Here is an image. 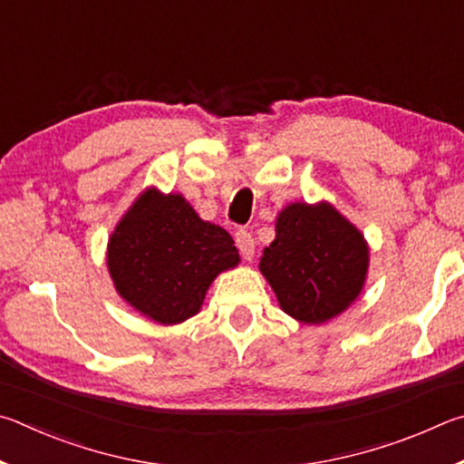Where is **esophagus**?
<instances>
[{"instance_id":"esophagus-1","label":"esophagus","mask_w":464,"mask_h":464,"mask_svg":"<svg viewBox=\"0 0 464 464\" xmlns=\"http://www.w3.org/2000/svg\"><path fill=\"white\" fill-rule=\"evenodd\" d=\"M237 246L240 250V255L246 258V261H250V258L255 256V238L253 234H250L248 230H240L237 232Z\"/></svg>"}]
</instances>
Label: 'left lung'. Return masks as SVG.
<instances>
[{
	"label": "left lung",
	"instance_id": "left-lung-1",
	"mask_svg": "<svg viewBox=\"0 0 464 464\" xmlns=\"http://www.w3.org/2000/svg\"><path fill=\"white\" fill-rule=\"evenodd\" d=\"M275 232L258 269L291 318L324 324L361 295L369 271L367 240L328 201L289 203Z\"/></svg>",
	"mask_w": 464,
	"mask_h": 464
}]
</instances>
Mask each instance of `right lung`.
Instances as JSON below:
<instances>
[{"label":"right lung","mask_w":464,"mask_h":464,"mask_svg":"<svg viewBox=\"0 0 464 464\" xmlns=\"http://www.w3.org/2000/svg\"><path fill=\"white\" fill-rule=\"evenodd\" d=\"M238 263L224 227L203 222L183 195H162L154 187L138 195L108 242L118 294L165 326L198 314L211 281Z\"/></svg>","instance_id":"add662e5"}]
</instances>
